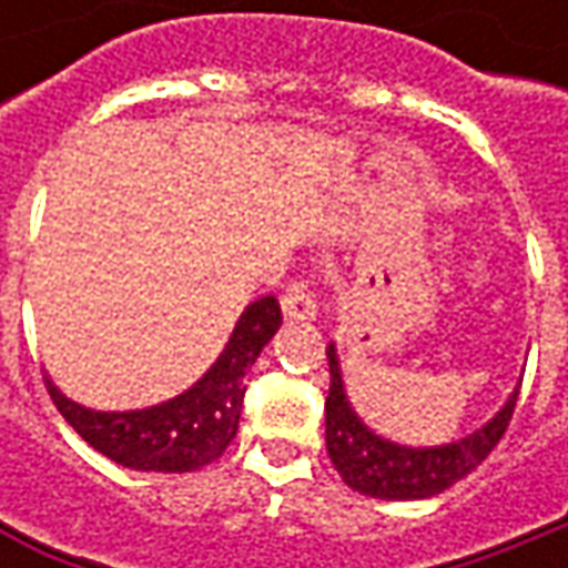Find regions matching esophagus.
<instances>
[{
    "label": "esophagus",
    "instance_id": "obj_1",
    "mask_svg": "<svg viewBox=\"0 0 568 568\" xmlns=\"http://www.w3.org/2000/svg\"><path fill=\"white\" fill-rule=\"evenodd\" d=\"M281 310L287 318H313L316 316V296L310 281H294L287 284V291L281 294Z\"/></svg>",
    "mask_w": 568,
    "mask_h": 568
}]
</instances>
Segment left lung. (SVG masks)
<instances>
[{
	"instance_id": "obj_1",
	"label": "left lung",
	"mask_w": 568,
	"mask_h": 568,
	"mask_svg": "<svg viewBox=\"0 0 568 568\" xmlns=\"http://www.w3.org/2000/svg\"><path fill=\"white\" fill-rule=\"evenodd\" d=\"M328 398H325V446L328 458L341 474V480L351 490L376 499H426L436 493L448 490L462 477H468L496 443L503 439L506 426L513 420L518 388L503 404V410L493 417L490 424L474 429L470 436L448 443V446L410 448L398 446L392 439L376 436L369 426L357 417L344 395V379H341V363L335 344H328Z\"/></svg>"
}]
</instances>
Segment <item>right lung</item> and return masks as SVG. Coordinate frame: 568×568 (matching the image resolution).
I'll return each mask as SVG.
<instances>
[{
    "label": "right lung",
    "instance_id": "obj_1",
    "mask_svg": "<svg viewBox=\"0 0 568 568\" xmlns=\"http://www.w3.org/2000/svg\"><path fill=\"white\" fill-rule=\"evenodd\" d=\"M281 328V303L262 296L243 310L227 347L183 395L142 410H91L69 402L47 379L50 398L78 436L110 462L135 470L186 474L217 462L233 443L246 373Z\"/></svg>",
    "mask_w": 568,
    "mask_h": 568
}]
</instances>
